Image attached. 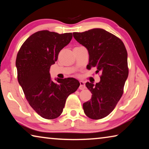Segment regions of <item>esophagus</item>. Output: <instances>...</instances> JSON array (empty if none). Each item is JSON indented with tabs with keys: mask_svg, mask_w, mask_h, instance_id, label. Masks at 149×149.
Here are the masks:
<instances>
[{
	"mask_svg": "<svg viewBox=\"0 0 149 149\" xmlns=\"http://www.w3.org/2000/svg\"><path fill=\"white\" fill-rule=\"evenodd\" d=\"M79 84H80V85H79V89H81V90H83L85 89V84L84 81H79Z\"/></svg>",
	"mask_w": 149,
	"mask_h": 149,
	"instance_id": "esophagus-1",
	"label": "esophagus"
}]
</instances>
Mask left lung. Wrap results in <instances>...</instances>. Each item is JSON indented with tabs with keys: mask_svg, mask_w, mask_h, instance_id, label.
Masks as SVG:
<instances>
[{
	"mask_svg": "<svg viewBox=\"0 0 149 149\" xmlns=\"http://www.w3.org/2000/svg\"><path fill=\"white\" fill-rule=\"evenodd\" d=\"M73 35L88 50L87 69L95 67L96 73L102 74L100 81L95 85L86 83L92 97L90 101L83 104L87 117L93 120L101 119L114 109L123 95L129 73L127 50L122 40L103 29L74 32Z\"/></svg>",
	"mask_w": 149,
	"mask_h": 149,
	"instance_id": "obj_1",
	"label": "left lung"
}]
</instances>
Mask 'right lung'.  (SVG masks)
<instances>
[{
	"instance_id": "obj_1",
	"label": "right lung",
	"mask_w": 149,
	"mask_h": 149,
	"mask_svg": "<svg viewBox=\"0 0 149 149\" xmlns=\"http://www.w3.org/2000/svg\"><path fill=\"white\" fill-rule=\"evenodd\" d=\"M72 33L59 34L48 30L35 33L22 45L16 60L17 80L29 105L48 120L62 114L65 100L79 87L73 77L50 78V68L60 50L69 44Z\"/></svg>"
}]
</instances>
